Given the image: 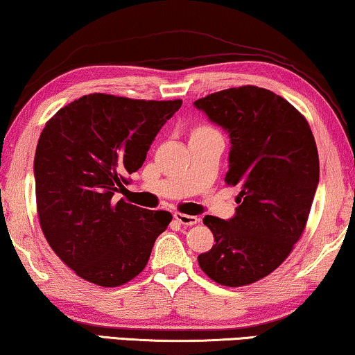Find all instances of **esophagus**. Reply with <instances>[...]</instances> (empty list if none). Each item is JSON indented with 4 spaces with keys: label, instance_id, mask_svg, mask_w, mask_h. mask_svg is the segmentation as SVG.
I'll use <instances>...</instances> for the list:
<instances>
[{
    "label": "esophagus",
    "instance_id": "obj_1",
    "mask_svg": "<svg viewBox=\"0 0 355 355\" xmlns=\"http://www.w3.org/2000/svg\"><path fill=\"white\" fill-rule=\"evenodd\" d=\"M173 217H175V220L178 223H182V225H184V227H191V225H196V223H198V217L188 216V214L175 212V214H173Z\"/></svg>",
    "mask_w": 355,
    "mask_h": 355
}]
</instances>
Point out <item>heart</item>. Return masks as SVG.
Here are the masks:
<instances>
[{
    "mask_svg": "<svg viewBox=\"0 0 355 355\" xmlns=\"http://www.w3.org/2000/svg\"><path fill=\"white\" fill-rule=\"evenodd\" d=\"M201 128H206V127H201Z\"/></svg>",
    "mask_w": 355,
    "mask_h": 355,
    "instance_id": "b5f03b06",
    "label": "heart"
}]
</instances>
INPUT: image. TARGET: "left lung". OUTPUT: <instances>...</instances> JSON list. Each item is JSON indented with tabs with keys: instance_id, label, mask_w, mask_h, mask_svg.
Returning <instances> with one entry per match:
<instances>
[{
	"instance_id": "1",
	"label": "left lung",
	"mask_w": 355,
	"mask_h": 355,
	"mask_svg": "<svg viewBox=\"0 0 355 355\" xmlns=\"http://www.w3.org/2000/svg\"><path fill=\"white\" fill-rule=\"evenodd\" d=\"M194 106L228 132L225 182L239 188L233 218L204 217L216 244L199 254V267L223 286H246L282 266L306 230L320 177L315 139L293 104L254 85Z\"/></svg>"
}]
</instances>
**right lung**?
<instances>
[{"instance_id":"1","label":"right lung","mask_w":355,"mask_h":355,"mask_svg":"<svg viewBox=\"0 0 355 355\" xmlns=\"http://www.w3.org/2000/svg\"><path fill=\"white\" fill-rule=\"evenodd\" d=\"M182 99L153 101L87 94L54 114L35 153V193L42 232L56 256L78 277L121 286L146 267L156 238L172 222L114 193L146 153Z\"/></svg>"}]
</instances>
